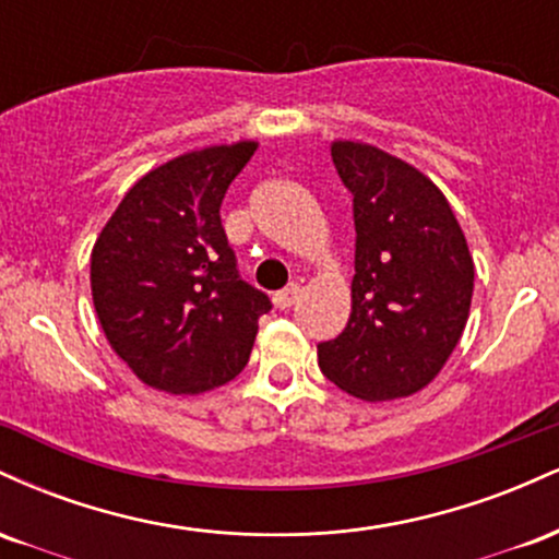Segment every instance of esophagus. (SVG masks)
I'll list each match as a JSON object with an SVG mask.
<instances>
[{
    "mask_svg": "<svg viewBox=\"0 0 559 559\" xmlns=\"http://www.w3.org/2000/svg\"><path fill=\"white\" fill-rule=\"evenodd\" d=\"M299 294H301L299 284H288L286 288H281V292H275V297H273L275 307H278V310H288V307L299 299Z\"/></svg>",
    "mask_w": 559,
    "mask_h": 559,
    "instance_id": "obj_1",
    "label": "esophagus"
}]
</instances>
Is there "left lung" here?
Listing matches in <instances>:
<instances>
[{
  "label": "left lung",
  "instance_id": "8db88e82",
  "mask_svg": "<svg viewBox=\"0 0 559 559\" xmlns=\"http://www.w3.org/2000/svg\"><path fill=\"white\" fill-rule=\"evenodd\" d=\"M331 157L352 194L355 278L349 323L318 344V365L346 394L400 400L428 386L463 336L473 258L444 194L413 165L355 141Z\"/></svg>",
  "mask_w": 559,
  "mask_h": 559
}]
</instances>
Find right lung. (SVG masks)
<instances>
[{
    "label": "right lung",
    "mask_w": 559,
    "mask_h": 559,
    "mask_svg": "<svg viewBox=\"0 0 559 559\" xmlns=\"http://www.w3.org/2000/svg\"><path fill=\"white\" fill-rule=\"evenodd\" d=\"M254 141L210 146L146 173L92 252V294L107 342L141 381L170 394L223 386L243 370L265 292L236 267L221 204Z\"/></svg>",
    "instance_id": "right-lung-1"
}]
</instances>
